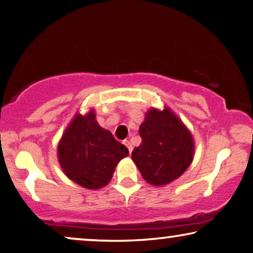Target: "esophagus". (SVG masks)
I'll return each mask as SVG.
<instances>
[{
	"label": "esophagus",
	"mask_w": 253,
	"mask_h": 253,
	"mask_svg": "<svg viewBox=\"0 0 253 253\" xmlns=\"http://www.w3.org/2000/svg\"><path fill=\"white\" fill-rule=\"evenodd\" d=\"M124 144L125 146H126L127 148H128V150H129V153H132V150H133V147H132V143L129 142L128 140H125L124 141Z\"/></svg>",
	"instance_id": "obj_1"
}]
</instances>
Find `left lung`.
I'll use <instances>...</instances> for the list:
<instances>
[{
    "mask_svg": "<svg viewBox=\"0 0 253 253\" xmlns=\"http://www.w3.org/2000/svg\"><path fill=\"white\" fill-rule=\"evenodd\" d=\"M139 132L142 142L134 148L132 160L147 183L155 186L170 184L190 167L193 137L169 107L148 111Z\"/></svg>",
    "mask_w": 253,
    "mask_h": 253,
    "instance_id": "1",
    "label": "left lung"
}]
</instances>
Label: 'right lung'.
Masks as SVG:
<instances>
[{
	"label": "right lung",
	"instance_id": "add662e5",
	"mask_svg": "<svg viewBox=\"0 0 253 253\" xmlns=\"http://www.w3.org/2000/svg\"><path fill=\"white\" fill-rule=\"evenodd\" d=\"M128 149L99 126L95 110L85 116L77 113L68 125L58 146L63 172L74 183L89 190L109 184L117 164L128 156Z\"/></svg>",
	"mask_w": 253,
	"mask_h": 253
}]
</instances>
